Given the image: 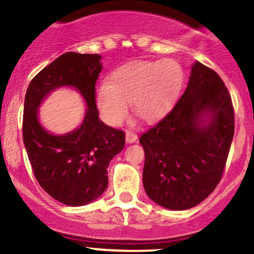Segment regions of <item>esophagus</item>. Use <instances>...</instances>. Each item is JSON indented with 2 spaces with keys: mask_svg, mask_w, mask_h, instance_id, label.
<instances>
[{
  "mask_svg": "<svg viewBox=\"0 0 254 254\" xmlns=\"http://www.w3.org/2000/svg\"><path fill=\"white\" fill-rule=\"evenodd\" d=\"M125 139H127V143H135V142L138 139V136H137V133L132 132V131H127V133H125Z\"/></svg>",
  "mask_w": 254,
  "mask_h": 254,
  "instance_id": "obj_1",
  "label": "esophagus"
}]
</instances>
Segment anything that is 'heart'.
<instances>
[{
    "mask_svg": "<svg viewBox=\"0 0 254 254\" xmlns=\"http://www.w3.org/2000/svg\"><path fill=\"white\" fill-rule=\"evenodd\" d=\"M185 74L174 60L133 61L112 71L109 81L98 86L95 104L106 124L119 125L133 112L153 122L170 112L184 87Z\"/></svg>",
    "mask_w": 254,
    "mask_h": 254,
    "instance_id": "obj_1",
    "label": "heart"
}]
</instances>
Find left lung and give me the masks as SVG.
<instances>
[{"mask_svg":"<svg viewBox=\"0 0 254 254\" xmlns=\"http://www.w3.org/2000/svg\"><path fill=\"white\" fill-rule=\"evenodd\" d=\"M233 136L228 89L216 71L196 62L173 110L139 138L145 193L171 210L203 202L222 178Z\"/></svg>","mask_w":254,"mask_h":254,"instance_id":"left-lung-1","label":"left lung"}]
</instances>
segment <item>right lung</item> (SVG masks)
Returning a JSON list of instances; mask_svg holds the SVG:
<instances>
[{"mask_svg": "<svg viewBox=\"0 0 254 254\" xmlns=\"http://www.w3.org/2000/svg\"><path fill=\"white\" fill-rule=\"evenodd\" d=\"M98 54L66 52L32 78L25 97L22 137L39 185L52 198L80 206L100 197L109 185L107 167L123 150L124 131L99 119L95 83L103 65ZM74 86L87 104L80 128L65 135H52L37 121L43 98L60 86Z\"/></svg>", "mask_w": 254, "mask_h": 254, "instance_id": "1", "label": "right lung"}]
</instances>
